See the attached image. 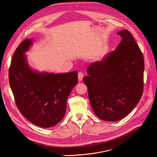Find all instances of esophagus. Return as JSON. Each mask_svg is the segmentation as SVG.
Instances as JSON below:
<instances>
[{
  "instance_id": "1",
  "label": "esophagus",
  "mask_w": 157,
  "mask_h": 157,
  "mask_svg": "<svg viewBox=\"0 0 157 157\" xmlns=\"http://www.w3.org/2000/svg\"><path fill=\"white\" fill-rule=\"evenodd\" d=\"M83 77H84V74H83V73L79 72V73H78V80H79V81H81V80H82V78H83Z\"/></svg>"
}]
</instances>
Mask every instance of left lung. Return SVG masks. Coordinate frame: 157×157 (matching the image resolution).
<instances>
[{"mask_svg":"<svg viewBox=\"0 0 157 157\" xmlns=\"http://www.w3.org/2000/svg\"><path fill=\"white\" fill-rule=\"evenodd\" d=\"M117 34L122 39L116 49L90 64L88 76L83 78L94 112L109 122L127 116L144 91L143 54L130 31L124 29Z\"/></svg>","mask_w":157,"mask_h":157,"instance_id":"1","label":"left lung"}]
</instances>
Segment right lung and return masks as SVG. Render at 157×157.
Here are the masks:
<instances>
[{
	"label": "right lung",
	"instance_id": "obj_1",
	"mask_svg": "<svg viewBox=\"0 0 157 157\" xmlns=\"http://www.w3.org/2000/svg\"><path fill=\"white\" fill-rule=\"evenodd\" d=\"M32 41H22L14 52L9 83L22 115L38 126L52 127L65 116L67 99L78 82L77 71L54 74L33 70L25 54Z\"/></svg>",
	"mask_w": 157,
	"mask_h": 157
}]
</instances>
